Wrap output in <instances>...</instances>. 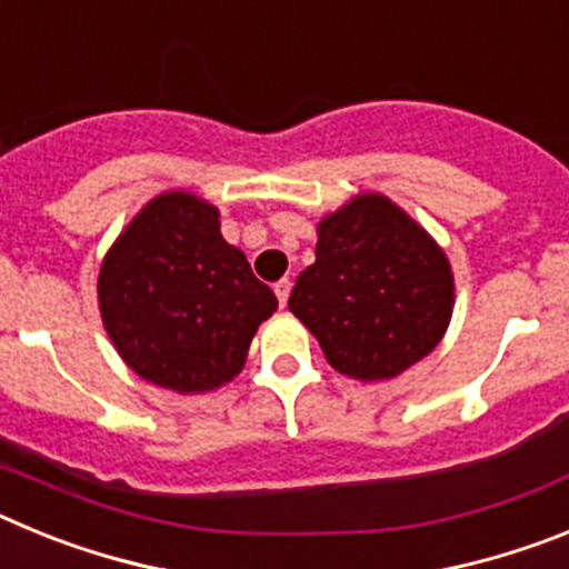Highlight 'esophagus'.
I'll use <instances>...</instances> for the list:
<instances>
[{"instance_id":"34e87169","label":"esophagus","mask_w":569,"mask_h":569,"mask_svg":"<svg viewBox=\"0 0 569 569\" xmlns=\"http://www.w3.org/2000/svg\"><path fill=\"white\" fill-rule=\"evenodd\" d=\"M290 288H293V281H290V279H281V281H276V284H273V290H276V299H279V305H281V308H284V305H288Z\"/></svg>"}]
</instances>
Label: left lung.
<instances>
[{
  "label": "left lung",
  "mask_w": 569,
  "mask_h": 569,
  "mask_svg": "<svg viewBox=\"0 0 569 569\" xmlns=\"http://www.w3.org/2000/svg\"><path fill=\"white\" fill-rule=\"evenodd\" d=\"M290 313L333 370L396 379L441 341L453 316V270L436 239L381 193H359L319 222L316 261Z\"/></svg>",
  "instance_id": "left-lung-1"
}]
</instances>
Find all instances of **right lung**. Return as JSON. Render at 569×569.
I'll use <instances>...</instances> for the list:
<instances>
[{"label": "right lung", "instance_id": "1", "mask_svg": "<svg viewBox=\"0 0 569 569\" xmlns=\"http://www.w3.org/2000/svg\"><path fill=\"white\" fill-rule=\"evenodd\" d=\"M279 308L219 210L184 190L156 196L99 270V313L136 376L176 393H208L241 373L250 341Z\"/></svg>", "mask_w": 569, "mask_h": 569}]
</instances>
